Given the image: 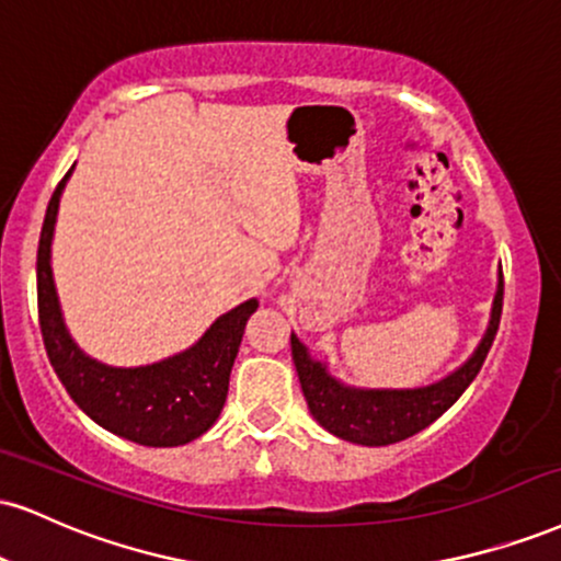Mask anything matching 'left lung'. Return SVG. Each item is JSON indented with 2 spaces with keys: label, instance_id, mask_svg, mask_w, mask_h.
<instances>
[{
  "label": "left lung",
  "instance_id": "left-lung-1",
  "mask_svg": "<svg viewBox=\"0 0 561 561\" xmlns=\"http://www.w3.org/2000/svg\"><path fill=\"white\" fill-rule=\"evenodd\" d=\"M502 300L504 282L502 274H499L494 308H491V321L481 345L476 347V353L460 368L451 370L442 381L417 389L347 387V383H342L329 374L327 363L313 360L308 347L293 334L289 336L293 360L295 368H298V379L310 415L329 434L345 438V442L363 444V447H387V444H397L431 426L436 417H442L451 404L460 400L462 391L470 387V381L481 370L485 355L494 345L499 319H502Z\"/></svg>",
  "mask_w": 561,
  "mask_h": 561
}]
</instances>
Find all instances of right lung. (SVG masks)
I'll return each instance as SVG.
<instances>
[{
    "label": "right lung",
    "mask_w": 561,
    "mask_h": 561,
    "mask_svg": "<svg viewBox=\"0 0 561 561\" xmlns=\"http://www.w3.org/2000/svg\"><path fill=\"white\" fill-rule=\"evenodd\" d=\"M72 170L76 164L51 193L38 240V323L46 355L67 394L101 428L144 447H180L206 434L225 408L229 370L259 300L227 310L193 347L151 366L117 368L88 357L67 332L51 276L54 225Z\"/></svg>",
    "instance_id": "right-lung-1"
}]
</instances>
